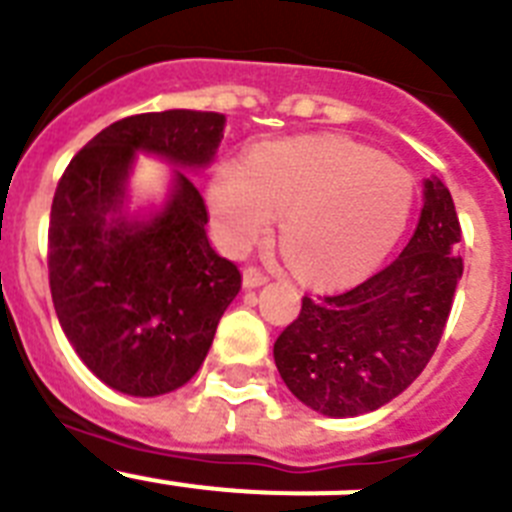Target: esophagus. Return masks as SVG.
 <instances>
[{
    "label": "esophagus",
    "instance_id": "34e87169",
    "mask_svg": "<svg viewBox=\"0 0 512 512\" xmlns=\"http://www.w3.org/2000/svg\"><path fill=\"white\" fill-rule=\"evenodd\" d=\"M266 282H269V277H266L264 271L256 269V266H248V269H243V287L246 289H256Z\"/></svg>",
    "mask_w": 512,
    "mask_h": 512
}]
</instances>
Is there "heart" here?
I'll list each match as a JSON object with an SVG mask.
<instances>
[{
	"mask_svg": "<svg viewBox=\"0 0 512 512\" xmlns=\"http://www.w3.org/2000/svg\"><path fill=\"white\" fill-rule=\"evenodd\" d=\"M413 207L408 171L346 138H297L223 166L210 184L217 238L243 253L282 217L279 246L302 279L336 284L384 259Z\"/></svg>",
	"mask_w": 512,
	"mask_h": 512,
	"instance_id": "1",
	"label": "heart"
}]
</instances>
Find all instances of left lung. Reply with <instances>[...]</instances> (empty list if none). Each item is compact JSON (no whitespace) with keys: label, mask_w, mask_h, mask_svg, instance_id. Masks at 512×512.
<instances>
[{"label":"left lung","mask_w":512,"mask_h":512,"mask_svg":"<svg viewBox=\"0 0 512 512\" xmlns=\"http://www.w3.org/2000/svg\"><path fill=\"white\" fill-rule=\"evenodd\" d=\"M461 228L446 184L423 182V210L405 251L374 277L330 297H302L274 343L289 392L315 413H372L418 379L443 336L461 279Z\"/></svg>","instance_id":"left-lung-1"}]
</instances>
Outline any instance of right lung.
Here are the masks:
<instances>
[{
  "mask_svg": "<svg viewBox=\"0 0 512 512\" xmlns=\"http://www.w3.org/2000/svg\"><path fill=\"white\" fill-rule=\"evenodd\" d=\"M225 115L166 110L112 122L71 158L51 207L48 271L63 333L94 377L130 397L197 374L241 271L207 238L189 179L215 161ZM138 152L174 165L167 200L129 210Z\"/></svg>",
  "mask_w": 512,
  "mask_h": 512,
  "instance_id": "right-lung-1",
  "label": "right lung"
}]
</instances>
